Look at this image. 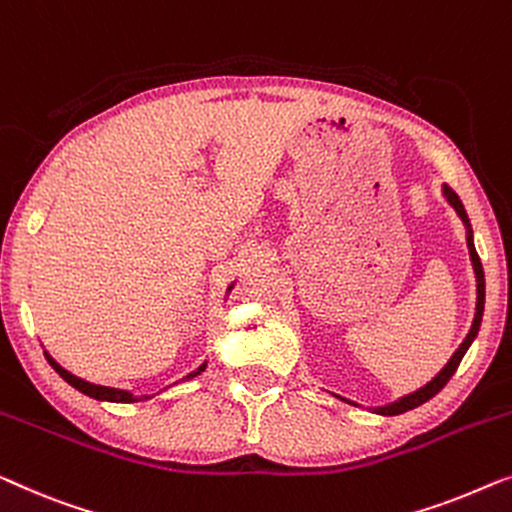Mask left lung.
Wrapping results in <instances>:
<instances>
[{"instance_id": "8db88e82", "label": "left lung", "mask_w": 512, "mask_h": 512, "mask_svg": "<svg viewBox=\"0 0 512 512\" xmlns=\"http://www.w3.org/2000/svg\"><path fill=\"white\" fill-rule=\"evenodd\" d=\"M443 194H446L448 203L455 207V212L459 214V219H462L464 224H466V228H469V217H466V212H464V205H462V201H459V196H457L455 191L450 189V187H443ZM466 244H469L471 263H473V270H476V281H478V302H476V318H473V325H471L469 335H466V339H464V342H462V346L457 348L453 358L448 360V365L443 367L441 372L436 374L434 379L425 385V388H420V390L413 392V395H406V397H402V399H397V402H392V404H388V406H381V409H376V411L381 413V416H399V413H404V411H411V409H416V406L425 404L427 399H432V397L436 395V392H439V390L443 388V385H446V383L450 381V376L455 374V369L459 367V362H462V358H464L466 348L471 346V342H473V339H476V335H478V330H480V321H483V309H485V272H483V263H480V258H478V251H476V247H473L471 231L466 233ZM344 402H348V399H344ZM348 404H353V402H348ZM353 406H358V404H353Z\"/></svg>"}]
</instances>
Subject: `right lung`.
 <instances>
[{
  "instance_id": "1",
  "label": "right lung",
  "mask_w": 512,
  "mask_h": 512,
  "mask_svg": "<svg viewBox=\"0 0 512 512\" xmlns=\"http://www.w3.org/2000/svg\"><path fill=\"white\" fill-rule=\"evenodd\" d=\"M48 358V362H50V367L55 369V372L62 376V379L66 381V383H71L73 388L76 390H80V392H85V395H90V397H94V399H106V402H136V397L131 395V392H124V390H115V388H106V385H94V383H87V381H83V379H78V376H73V374H69L66 372V369H62L57 365V362L50 358V355H46ZM205 369V365L201 367V369H196L194 374H189L187 379H194V376L198 374V372H203ZM147 399V397H145Z\"/></svg>"
}]
</instances>
